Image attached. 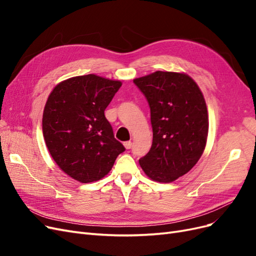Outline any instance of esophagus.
<instances>
[{
	"label": "esophagus",
	"mask_w": 256,
	"mask_h": 256,
	"mask_svg": "<svg viewBox=\"0 0 256 256\" xmlns=\"http://www.w3.org/2000/svg\"><path fill=\"white\" fill-rule=\"evenodd\" d=\"M131 145H132V142H131V141H126V142H124V146H125L127 150L131 148Z\"/></svg>",
	"instance_id": "34e87169"
}]
</instances>
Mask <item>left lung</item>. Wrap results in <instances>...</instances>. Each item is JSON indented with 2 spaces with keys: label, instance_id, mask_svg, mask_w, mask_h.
Listing matches in <instances>:
<instances>
[{
  "label": "left lung",
  "instance_id": "left-lung-1",
  "mask_svg": "<svg viewBox=\"0 0 256 256\" xmlns=\"http://www.w3.org/2000/svg\"><path fill=\"white\" fill-rule=\"evenodd\" d=\"M150 108L152 144L138 162L154 182L188 173L205 150L208 113L198 84L186 74L156 72L134 80Z\"/></svg>",
  "mask_w": 256,
  "mask_h": 256
}]
</instances>
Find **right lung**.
Returning <instances> with one entry per match:
<instances>
[{
  "label": "right lung",
  "mask_w": 256,
  "mask_h": 256,
  "mask_svg": "<svg viewBox=\"0 0 256 256\" xmlns=\"http://www.w3.org/2000/svg\"><path fill=\"white\" fill-rule=\"evenodd\" d=\"M120 81L96 74L74 76L53 88L44 106L42 134L53 160L80 182L102 180L124 145L104 116Z\"/></svg>",
  "instance_id": "obj_1"
}]
</instances>
